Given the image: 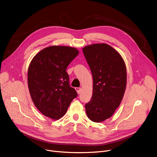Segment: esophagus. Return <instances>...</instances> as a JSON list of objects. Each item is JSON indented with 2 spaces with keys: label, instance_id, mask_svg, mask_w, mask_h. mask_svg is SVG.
<instances>
[{
  "label": "esophagus",
  "instance_id": "1",
  "mask_svg": "<svg viewBox=\"0 0 157 157\" xmlns=\"http://www.w3.org/2000/svg\"><path fill=\"white\" fill-rule=\"evenodd\" d=\"M75 89H76V91H77L78 94H79L81 93V88L80 87H75Z\"/></svg>",
  "mask_w": 157,
  "mask_h": 157
}]
</instances>
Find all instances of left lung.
<instances>
[{"instance_id":"8db88e82","label":"left lung","mask_w":157,"mask_h":157,"mask_svg":"<svg viewBox=\"0 0 157 157\" xmlns=\"http://www.w3.org/2000/svg\"><path fill=\"white\" fill-rule=\"evenodd\" d=\"M82 52L93 78L91 101L85 104L88 118L101 122L113 115L119 106L126 87L127 72L124 59L109 44H94Z\"/></svg>"}]
</instances>
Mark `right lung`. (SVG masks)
<instances>
[{
    "label": "right lung",
    "mask_w": 157,
    "mask_h": 157,
    "mask_svg": "<svg viewBox=\"0 0 157 157\" xmlns=\"http://www.w3.org/2000/svg\"><path fill=\"white\" fill-rule=\"evenodd\" d=\"M78 54L75 48L52 46L40 51L32 60L29 89L35 105L44 116L59 119L78 96L66 70Z\"/></svg>",
    "instance_id": "right-lung-1"
}]
</instances>
